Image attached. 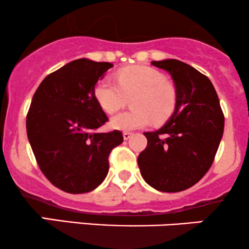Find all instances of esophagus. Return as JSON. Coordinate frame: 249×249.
I'll use <instances>...</instances> for the list:
<instances>
[{"instance_id":"esophagus-1","label":"esophagus","mask_w":249,"mask_h":249,"mask_svg":"<svg viewBox=\"0 0 249 249\" xmlns=\"http://www.w3.org/2000/svg\"><path fill=\"white\" fill-rule=\"evenodd\" d=\"M123 137H124L125 141H128V139L132 137V132H128V131H125L124 133H123Z\"/></svg>"}]
</instances>
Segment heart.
<instances>
[{"mask_svg": "<svg viewBox=\"0 0 249 249\" xmlns=\"http://www.w3.org/2000/svg\"><path fill=\"white\" fill-rule=\"evenodd\" d=\"M118 83L103 78L97 84L95 96L107 113H115L124 107L127 97H133L136 110L118 113L111 119V126L131 131L145 127L151 123H161L173 113L177 103L174 88L158 70L144 65L123 69L117 75Z\"/></svg>", "mask_w": 249, "mask_h": 249, "instance_id": "heart-1", "label": "heart"}]
</instances>
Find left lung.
<instances>
[{"label":"left lung","mask_w":249,"mask_h":249,"mask_svg":"<svg viewBox=\"0 0 249 249\" xmlns=\"http://www.w3.org/2000/svg\"><path fill=\"white\" fill-rule=\"evenodd\" d=\"M176 85L172 116L159 130L144 132L147 146L138 156L142 179L161 192H180L210 170L224 133L225 118L212 82L178 59L153 61Z\"/></svg>","instance_id":"8db88e82"}]
</instances>
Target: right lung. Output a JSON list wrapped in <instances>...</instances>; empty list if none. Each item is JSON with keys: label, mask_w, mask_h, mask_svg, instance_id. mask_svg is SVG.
<instances>
[{"label": "right lung", "mask_w": 249, "mask_h": 249, "mask_svg": "<svg viewBox=\"0 0 249 249\" xmlns=\"http://www.w3.org/2000/svg\"><path fill=\"white\" fill-rule=\"evenodd\" d=\"M113 65L72 61L43 79L27 116L28 139L39 168L64 192L95 190L108 172V154L121 131L96 133L108 119L95 96L97 82Z\"/></svg>", "instance_id": "obj_1"}]
</instances>
